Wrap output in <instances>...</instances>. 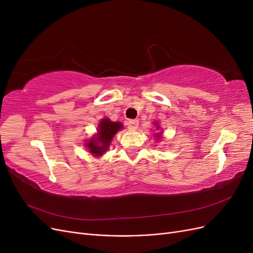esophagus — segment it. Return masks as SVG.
I'll return each mask as SVG.
<instances>
[{
	"label": "esophagus",
	"mask_w": 253,
	"mask_h": 253,
	"mask_svg": "<svg viewBox=\"0 0 253 253\" xmlns=\"http://www.w3.org/2000/svg\"><path fill=\"white\" fill-rule=\"evenodd\" d=\"M138 125H139L138 120H129L127 122V128L131 129V131H135V129L138 127Z\"/></svg>",
	"instance_id": "obj_1"
}]
</instances>
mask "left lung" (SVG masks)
I'll use <instances>...</instances> for the list:
<instances>
[{
  "label": "left lung",
  "mask_w": 253,
  "mask_h": 253,
  "mask_svg": "<svg viewBox=\"0 0 253 253\" xmlns=\"http://www.w3.org/2000/svg\"><path fill=\"white\" fill-rule=\"evenodd\" d=\"M155 125L157 126V127H156V128H157V129H159V126H158L157 124H155ZM155 135H156V137H157V138H162V134H158V133H156Z\"/></svg>",
  "instance_id": "left-lung-1"
}]
</instances>
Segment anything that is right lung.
Instances as JSON below:
<instances>
[{"mask_svg":"<svg viewBox=\"0 0 253 253\" xmlns=\"http://www.w3.org/2000/svg\"><path fill=\"white\" fill-rule=\"evenodd\" d=\"M124 128L120 122H113L109 118H104L98 126L97 134L86 142V148L93 156H101L109 149L113 137L118 131Z\"/></svg>","mask_w":253,"mask_h":253,"instance_id":"1","label":"right lung"}]
</instances>
